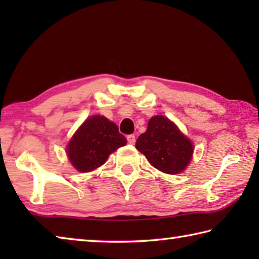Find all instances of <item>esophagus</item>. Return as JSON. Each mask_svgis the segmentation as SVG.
Instances as JSON below:
<instances>
[{
    "instance_id": "esophagus-1",
    "label": "esophagus",
    "mask_w": 259,
    "mask_h": 259,
    "mask_svg": "<svg viewBox=\"0 0 259 259\" xmlns=\"http://www.w3.org/2000/svg\"><path fill=\"white\" fill-rule=\"evenodd\" d=\"M126 139H128L129 144H135L136 143V136L135 135H128V136H126Z\"/></svg>"
}]
</instances>
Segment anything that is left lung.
Masks as SVG:
<instances>
[{
	"instance_id": "obj_1",
	"label": "left lung",
	"mask_w": 259,
	"mask_h": 259,
	"mask_svg": "<svg viewBox=\"0 0 259 259\" xmlns=\"http://www.w3.org/2000/svg\"><path fill=\"white\" fill-rule=\"evenodd\" d=\"M136 148L154 168L169 175L184 171L193 155L191 140L163 115L151 117L147 130L136 142Z\"/></svg>"
}]
</instances>
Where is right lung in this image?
Listing matches in <instances>:
<instances>
[{"label":"right lung","mask_w":259,"mask_h":259,"mask_svg":"<svg viewBox=\"0 0 259 259\" xmlns=\"http://www.w3.org/2000/svg\"><path fill=\"white\" fill-rule=\"evenodd\" d=\"M126 139L115 123L102 115L90 116L69 140L66 153L80 172H89L103 165L111 153L124 146Z\"/></svg>","instance_id":"obj_1"}]
</instances>
